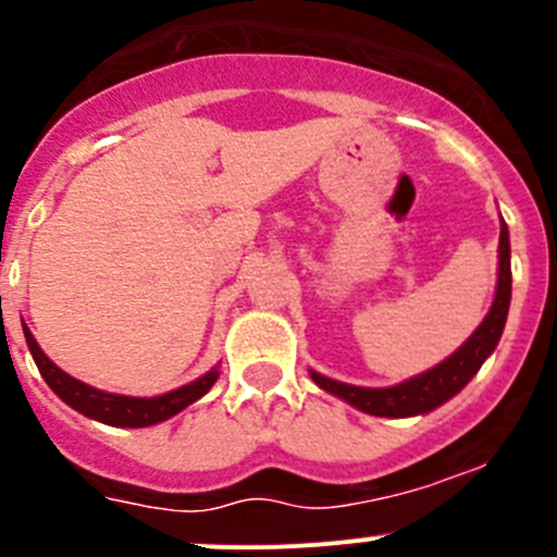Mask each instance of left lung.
<instances>
[{
    "mask_svg": "<svg viewBox=\"0 0 557 557\" xmlns=\"http://www.w3.org/2000/svg\"><path fill=\"white\" fill-rule=\"evenodd\" d=\"M509 228L506 223L500 225V245H498V290H495V301L490 307L487 318L482 321V326L471 334L466 345L460 350L449 356L446 361H441L433 370L422 372V375L410 377V381L399 383V386L388 388H364V386H350V383L332 381V377H323L318 372H312V381L318 383L326 392L337 394L345 403H350L354 408L364 410L372 416H416L428 413V410L438 408L446 399L455 397L468 381L479 372V367L484 364L490 354L498 345L500 334L506 326V312H509L511 301V261H509Z\"/></svg>",
    "mask_w": 557,
    "mask_h": 557,
    "instance_id": "1",
    "label": "left lung"
}]
</instances>
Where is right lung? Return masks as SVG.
Here are the masks:
<instances>
[{
  "label": "right lung",
  "instance_id": "1",
  "mask_svg": "<svg viewBox=\"0 0 557 557\" xmlns=\"http://www.w3.org/2000/svg\"><path fill=\"white\" fill-rule=\"evenodd\" d=\"M26 345L32 350V359H35L37 370L46 377L48 386L70 405V408L81 410L89 419H97L102 424H111V428H149V424H158L171 419L174 413H180L182 408H187L190 403H196L198 397L209 392L218 381V370L207 372L198 381L187 383V386L176 388V392L163 394V397H122V394H106L97 392V388L86 386V383L75 381L67 372L59 370L51 359L40 350V345L35 343L29 329L24 326Z\"/></svg>",
  "mask_w": 557,
  "mask_h": 557
}]
</instances>
